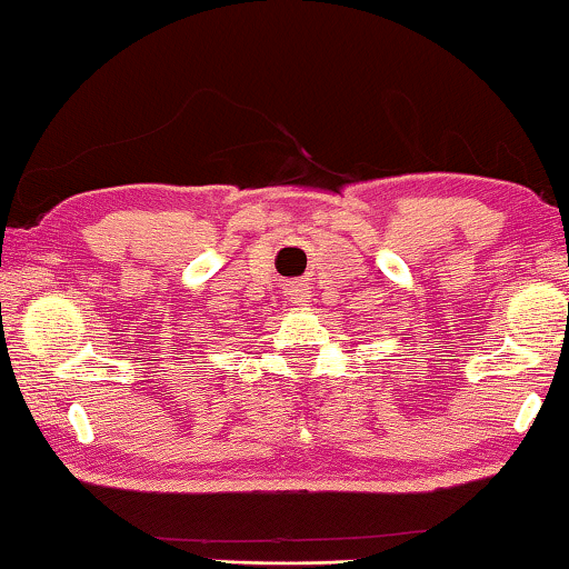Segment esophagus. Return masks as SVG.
<instances>
[{
    "label": "esophagus",
    "instance_id": "obj_1",
    "mask_svg": "<svg viewBox=\"0 0 569 569\" xmlns=\"http://www.w3.org/2000/svg\"><path fill=\"white\" fill-rule=\"evenodd\" d=\"M290 300L298 302V306H306V302H308V292L302 290V287H292V290H290Z\"/></svg>",
    "mask_w": 569,
    "mask_h": 569
}]
</instances>
